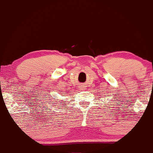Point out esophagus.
<instances>
[{
	"label": "esophagus",
	"instance_id": "1",
	"mask_svg": "<svg viewBox=\"0 0 153 153\" xmlns=\"http://www.w3.org/2000/svg\"><path fill=\"white\" fill-rule=\"evenodd\" d=\"M78 89L80 91H83L85 89V84H80V85H78Z\"/></svg>",
	"mask_w": 153,
	"mask_h": 153
}]
</instances>
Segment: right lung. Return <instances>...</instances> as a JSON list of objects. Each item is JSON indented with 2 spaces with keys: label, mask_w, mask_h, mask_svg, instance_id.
<instances>
[{
  "label": "right lung",
  "mask_w": 153,
  "mask_h": 153,
  "mask_svg": "<svg viewBox=\"0 0 153 153\" xmlns=\"http://www.w3.org/2000/svg\"><path fill=\"white\" fill-rule=\"evenodd\" d=\"M45 102H47V101H45ZM59 102V101H58ZM49 103V105H52V106H57V104H58L59 103H55V101H48V103ZM59 103H60V104H62L63 103V102H59ZM66 103H64V104H62V105H65ZM61 106V105H60ZM50 108H49V110H50Z\"/></svg>",
  "instance_id": "add662e5"
}]
</instances>
